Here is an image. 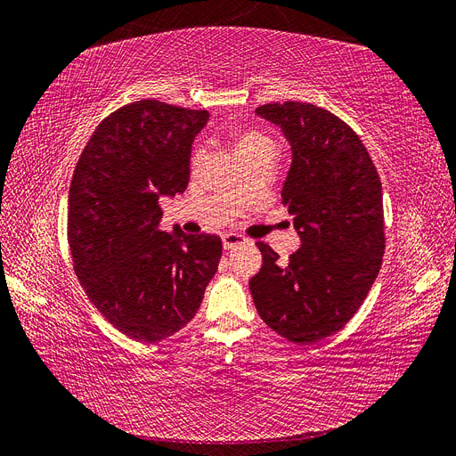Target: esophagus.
Instances as JSON below:
<instances>
[{"label":"esophagus","mask_w":456,"mask_h":456,"mask_svg":"<svg viewBox=\"0 0 456 456\" xmlns=\"http://www.w3.org/2000/svg\"><path fill=\"white\" fill-rule=\"evenodd\" d=\"M247 240L241 236V233H232V232H228V233H224L223 236V245H224V249H233V247H240V245H243Z\"/></svg>","instance_id":"obj_1"}]
</instances>
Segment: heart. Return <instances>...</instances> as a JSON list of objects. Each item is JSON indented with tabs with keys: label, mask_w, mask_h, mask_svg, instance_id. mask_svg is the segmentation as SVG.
<instances>
[{
	"label": "heart",
	"mask_w": 456,
	"mask_h": 456,
	"mask_svg": "<svg viewBox=\"0 0 456 456\" xmlns=\"http://www.w3.org/2000/svg\"><path fill=\"white\" fill-rule=\"evenodd\" d=\"M233 146H236L238 156L243 161L253 158V156L265 154V151H273V154H275V144L272 142L270 136L262 134L258 131H245V133L238 134ZM203 161H205V148L198 146L194 150V156H191V165H194V167H200Z\"/></svg>",
	"instance_id": "heart-1"
}]
</instances>
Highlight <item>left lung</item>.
Wrapping results in <instances>:
<instances>
[{"instance_id":"8db88e82","label":"left lung","mask_w":456,"mask_h":456,"mask_svg":"<svg viewBox=\"0 0 456 456\" xmlns=\"http://www.w3.org/2000/svg\"><path fill=\"white\" fill-rule=\"evenodd\" d=\"M255 112L291 144L281 203L302 245L283 260L258 241L262 268L251 295L275 333L312 344L346 325L377 280L386 247L382 184L360 136L329 110L289 101Z\"/></svg>"}]
</instances>
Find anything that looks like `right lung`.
I'll return each instance as SVG.
<instances>
[{
  "mask_svg": "<svg viewBox=\"0 0 456 456\" xmlns=\"http://www.w3.org/2000/svg\"><path fill=\"white\" fill-rule=\"evenodd\" d=\"M207 110L136 101L104 118L74 169L68 245L87 297L123 335L159 342L196 315L223 241L159 228L165 196L190 181Z\"/></svg>",
  "mask_w": 456,
  "mask_h": 456,
  "instance_id": "1",
  "label": "right lung"
}]
</instances>
